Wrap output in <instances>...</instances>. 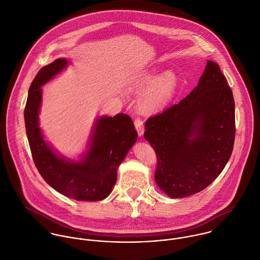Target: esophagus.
Wrapping results in <instances>:
<instances>
[{"mask_svg": "<svg viewBox=\"0 0 260 260\" xmlns=\"http://www.w3.org/2000/svg\"><path fill=\"white\" fill-rule=\"evenodd\" d=\"M135 126H136V128H137V131H138L139 136H140V137H141V136H143L144 131H145V127H144V121H143V119H141L140 117H137V118L135 119Z\"/></svg>", "mask_w": 260, "mask_h": 260, "instance_id": "34e87169", "label": "esophagus"}]
</instances>
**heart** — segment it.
Segmentation results:
<instances>
[{"instance_id": "heart-1", "label": "heart", "mask_w": 260, "mask_h": 260, "mask_svg": "<svg viewBox=\"0 0 260 260\" xmlns=\"http://www.w3.org/2000/svg\"><path fill=\"white\" fill-rule=\"evenodd\" d=\"M177 83V76L173 71H166L156 79L153 74H144L140 77L138 86H150L141 100V108L146 112H153L165 107L173 98Z\"/></svg>"}]
</instances>
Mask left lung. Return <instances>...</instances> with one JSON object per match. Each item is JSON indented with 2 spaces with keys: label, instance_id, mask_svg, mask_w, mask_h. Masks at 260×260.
Masks as SVG:
<instances>
[{
  "label": "left lung",
  "instance_id": "obj_1",
  "mask_svg": "<svg viewBox=\"0 0 260 260\" xmlns=\"http://www.w3.org/2000/svg\"><path fill=\"white\" fill-rule=\"evenodd\" d=\"M145 139L157 156L155 180L177 199L208 187L229 161L235 141V102L217 62L208 60L198 86L149 117Z\"/></svg>",
  "mask_w": 260,
  "mask_h": 260
}]
</instances>
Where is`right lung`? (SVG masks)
Returning <instances> with one entry per match:
<instances>
[{"label": "right lung", "instance_id": "right-lung-1", "mask_svg": "<svg viewBox=\"0 0 260 260\" xmlns=\"http://www.w3.org/2000/svg\"><path fill=\"white\" fill-rule=\"evenodd\" d=\"M68 61L57 58L41 68L32 81L24 109L26 135L34 164L42 178L59 193L96 202L109 196L119 164L138 139L133 119L124 113L98 119L89 151L80 162L59 158L44 142L38 127L41 86L59 73Z\"/></svg>", "mask_w": 260, "mask_h": 260}]
</instances>
